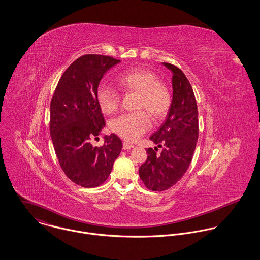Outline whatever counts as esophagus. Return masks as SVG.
I'll list each match as a JSON object with an SVG mask.
<instances>
[{"label": "esophagus", "instance_id": "34e87169", "mask_svg": "<svg viewBox=\"0 0 260 260\" xmlns=\"http://www.w3.org/2000/svg\"><path fill=\"white\" fill-rule=\"evenodd\" d=\"M133 147H134V145L131 144V143H129V142H124V143H123V149H124V150H128V149L133 148Z\"/></svg>", "mask_w": 260, "mask_h": 260}]
</instances>
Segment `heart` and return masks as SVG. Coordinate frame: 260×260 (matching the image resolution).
Listing matches in <instances>:
<instances>
[{
  "mask_svg": "<svg viewBox=\"0 0 260 260\" xmlns=\"http://www.w3.org/2000/svg\"><path fill=\"white\" fill-rule=\"evenodd\" d=\"M117 84L124 92L137 93L136 108L146 110L156 121L162 120L170 110L172 94L169 87L149 69L135 68L121 73L117 77ZM96 98L100 109L107 115L114 114L120 106V95L110 86L100 85ZM150 126L147 112L139 110L112 121L111 130L126 140L134 141L148 131Z\"/></svg>",
  "mask_w": 260,
  "mask_h": 260,
  "instance_id": "obj_1",
  "label": "heart"
}]
</instances>
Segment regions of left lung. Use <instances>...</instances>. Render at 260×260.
<instances>
[{
    "label": "left lung",
    "instance_id": "1",
    "mask_svg": "<svg viewBox=\"0 0 260 260\" xmlns=\"http://www.w3.org/2000/svg\"><path fill=\"white\" fill-rule=\"evenodd\" d=\"M172 71L173 99L161 127L150 140L162 148H148L146 161L139 168L144 185L152 191H164L175 185L185 174L198 139V111L193 89L185 74L176 66L164 63Z\"/></svg>",
    "mask_w": 260,
    "mask_h": 260
}]
</instances>
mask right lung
<instances>
[{
    "mask_svg": "<svg viewBox=\"0 0 260 260\" xmlns=\"http://www.w3.org/2000/svg\"><path fill=\"white\" fill-rule=\"evenodd\" d=\"M113 57L88 54L67 68L60 78L50 106V134L59 164L77 185L93 188L103 184L122 149L121 139L111 134L94 147L105 119L96 93L104 74L118 64Z\"/></svg>",
    "mask_w": 260,
    "mask_h": 260,
    "instance_id": "obj_1",
    "label": "right lung"
}]
</instances>
